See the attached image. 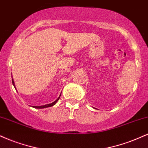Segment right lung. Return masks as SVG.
<instances>
[{
	"instance_id": "add662e5",
	"label": "right lung",
	"mask_w": 148,
	"mask_h": 148,
	"mask_svg": "<svg viewBox=\"0 0 148 148\" xmlns=\"http://www.w3.org/2000/svg\"><path fill=\"white\" fill-rule=\"evenodd\" d=\"M12 84H13V85H14V88H15V89H16L15 84H14V80H13V79H12ZM60 95H61V94H60ZM60 95L59 96V97H58V99H57L56 101H54V102H53V103H50V104L44 105V106H33V108H36V109H42V108H48V107H51V106H54V105L56 104L57 101H58V100H59V99H60Z\"/></svg>"
}]
</instances>
